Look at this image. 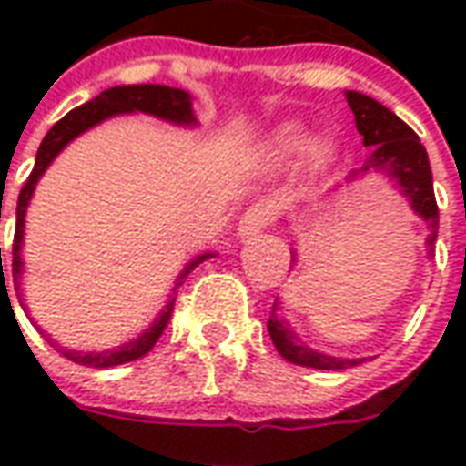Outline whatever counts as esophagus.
Returning a JSON list of instances; mask_svg holds the SVG:
<instances>
[{"label":"esophagus","mask_w":466,"mask_h":466,"mask_svg":"<svg viewBox=\"0 0 466 466\" xmlns=\"http://www.w3.org/2000/svg\"><path fill=\"white\" fill-rule=\"evenodd\" d=\"M274 204L269 202H259L249 207L247 212L242 214V219H239V237L242 239H249L254 234H259L262 229H267L274 219Z\"/></svg>","instance_id":"obj_1"}]
</instances>
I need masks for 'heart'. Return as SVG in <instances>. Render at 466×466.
Instances as JSON below:
<instances>
[{
    "label": "heart",
    "mask_w": 466,
    "mask_h": 466,
    "mask_svg": "<svg viewBox=\"0 0 466 466\" xmlns=\"http://www.w3.org/2000/svg\"><path fill=\"white\" fill-rule=\"evenodd\" d=\"M313 149L309 150V147ZM304 152H309V159H312L314 167H327L329 159H332V147L324 142L312 144V134L307 127H302L299 122H284L279 124L274 132H269V137L264 139V154L267 159L274 164H287L299 159Z\"/></svg>",
    "instance_id": "1"
}]
</instances>
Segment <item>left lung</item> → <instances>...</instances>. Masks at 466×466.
Masks as SVG:
<instances>
[{
    "label": "left lung",
    "mask_w": 466,
    "mask_h": 466,
    "mask_svg": "<svg viewBox=\"0 0 466 466\" xmlns=\"http://www.w3.org/2000/svg\"><path fill=\"white\" fill-rule=\"evenodd\" d=\"M347 102H350L351 112H354V122H357V132L361 134V142H364V147H371L370 159L364 162L361 169L351 172L350 179H354L361 172H370V169H381V172L390 174L400 187V192L410 199L411 209L430 224L427 247H430L431 254L434 252V242H437V229H440V209H437V199H434L430 157H427L424 144L420 142V137L414 134L410 124L401 122L400 116L384 105H380L377 99L360 95V92H347ZM267 329H269V337H272L277 351L282 354L284 360L299 364V367L350 370V367H357V364L364 361L329 357V354H322V351H314L312 347H307L289 329V324L277 317V302H274L272 314H269Z\"/></svg>",
    "instance_id": "left-lung-1"
}]
</instances>
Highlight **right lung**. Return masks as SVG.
<instances>
[{
	"mask_svg": "<svg viewBox=\"0 0 466 466\" xmlns=\"http://www.w3.org/2000/svg\"><path fill=\"white\" fill-rule=\"evenodd\" d=\"M129 112H144V115L159 116L164 122L174 124H197L192 112V96L187 95L184 89H174V86L164 85H122L112 86V89H105L102 95L95 96L92 102L76 106L69 115L62 116L59 122L46 132V137L39 144V152H36L35 169L29 174V179L22 187L19 192V202H16V229H15V244H12V277H15V287L19 289V277H22V242H25V214L26 207H29V199L35 194V187L39 182V177L46 172V167L55 162V157L66 144L72 142L75 137H79L86 129H92L95 124L105 122L109 116L115 115H129ZM212 254H199L194 257L192 262L184 267L177 282H174L172 292L177 294V289L182 287V282L187 279V274L192 272L194 267L204 259H209ZM0 267H2V247H0ZM6 287V284H5ZM174 294H169V302L164 307L159 317L154 319L152 327L142 332L132 342L122 344L116 350H105V351H76V350H65L59 347L52 339V347L65 354L66 360L76 361V364H85V367H96V370H105V367H116V364H127V361H134L144 357L147 351L152 350L157 339L162 337V332L167 329V324L172 319L174 309ZM19 297V304H22V294ZM12 304V302H9Z\"/></svg>",
	"mask_w": 466,
	"mask_h": 466,
	"instance_id": "right-lung-1",
	"label": "right lung"
}]
</instances>
